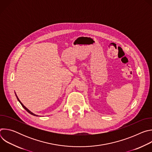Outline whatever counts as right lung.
Wrapping results in <instances>:
<instances>
[{"mask_svg": "<svg viewBox=\"0 0 152 152\" xmlns=\"http://www.w3.org/2000/svg\"><path fill=\"white\" fill-rule=\"evenodd\" d=\"M15 96H16V97H17V99L18 101L20 102V103L21 104V106H22L24 107V109H25V110H26V111H27V112H28V113H29L30 114H31V115H34V116H38V115H36V114H34L33 113H32L31 111H29V110L28 109V108H27L26 106H24V104H23L22 103H21V102H20V100H19V99L18 98V97H17V94H16V93H15Z\"/></svg>", "mask_w": 152, "mask_h": 152, "instance_id": "right-lung-1", "label": "right lung"}]
</instances>
